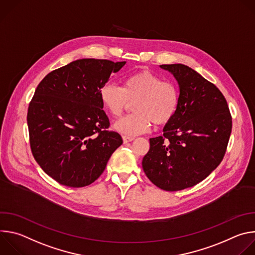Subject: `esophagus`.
I'll list each match as a JSON object with an SVG mask.
<instances>
[{
  "instance_id": "34e87169",
  "label": "esophagus",
  "mask_w": 255,
  "mask_h": 255,
  "mask_svg": "<svg viewBox=\"0 0 255 255\" xmlns=\"http://www.w3.org/2000/svg\"><path fill=\"white\" fill-rule=\"evenodd\" d=\"M135 138L134 137H129V136H123V142L124 143H128V142H131L133 141Z\"/></svg>"
}]
</instances>
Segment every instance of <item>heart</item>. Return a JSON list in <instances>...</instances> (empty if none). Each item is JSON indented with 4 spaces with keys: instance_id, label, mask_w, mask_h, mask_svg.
<instances>
[{
    "instance_id": "obj_1",
    "label": "heart",
    "mask_w": 255,
    "mask_h": 255,
    "mask_svg": "<svg viewBox=\"0 0 255 255\" xmlns=\"http://www.w3.org/2000/svg\"><path fill=\"white\" fill-rule=\"evenodd\" d=\"M105 110L113 117H119L133 105L132 115L126 116L114 125V129L125 135L135 136L149 130L151 124L162 126L171 121L178 107L176 87L148 70L127 77L123 87L106 84L99 92Z\"/></svg>"
}]
</instances>
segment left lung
<instances>
[{
  "instance_id": "obj_1",
  "label": "left lung",
  "mask_w": 255,
  "mask_h": 255,
  "mask_svg": "<svg viewBox=\"0 0 255 255\" xmlns=\"http://www.w3.org/2000/svg\"><path fill=\"white\" fill-rule=\"evenodd\" d=\"M178 84V107L163 135L150 138L142 167L152 184L167 192L191 188L222 161L232 129L223 94L185 64H162Z\"/></svg>"
}]
</instances>
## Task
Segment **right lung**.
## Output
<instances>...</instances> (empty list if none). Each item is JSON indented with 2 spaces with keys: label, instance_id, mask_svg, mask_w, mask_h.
I'll return each instance as SVG.
<instances>
[{
  "label": "right lung",
  "instance_id": "add662e5",
  "mask_svg": "<svg viewBox=\"0 0 255 255\" xmlns=\"http://www.w3.org/2000/svg\"><path fill=\"white\" fill-rule=\"evenodd\" d=\"M126 61L83 58L57 68L40 82L29 104L32 154L60 185L83 188L103 173L123 143L103 110L100 89Z\"/></svg>",
  "mask_w": 255,
  "mask_h": 255
}]
</instances>
